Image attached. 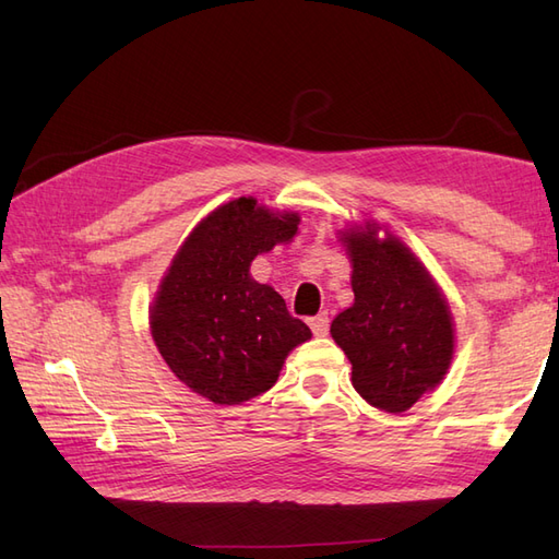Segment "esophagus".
<instances>
[{
    "label": "esophagus",
    "instance_id": "34e87169",
    "mask_svg": "<svg viewBox=\"0 0 559 559\" xmlns=\"http://www.w3.org/2000/svg\"><path fill=\"white\" fill-rule=\"evenodd\" d=\"M308 324H310V329H312L314 335H326V333H329V314L321 312V314H317V317H310Z\"/></svg>",
    "mask_w": 559,
    "mask_h": 559
}]
</instances>
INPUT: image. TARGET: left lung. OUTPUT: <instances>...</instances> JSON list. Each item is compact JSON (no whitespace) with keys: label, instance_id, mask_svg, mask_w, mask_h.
I'll use <instances>...</instances> for the list:
<instances>
[{"label":"left lung","instance_id":"left-lung-1","mask_svg":"<svg viewBox=\"0 0 559 559\" xmlns=\"http://www.w3.org/2000/svg\"><path fill=\"white\" fill-rule=\"evenodd\" d=\"M378 224L341 235L352 261V308L331 335L352 364V384L384 413L408 411L441 384L454 352L448 302L427 267Z\"/></svg>","mask_w":559,"mask_h":559}]
</instances>
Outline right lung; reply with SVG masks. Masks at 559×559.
Returning <instances> with one entry per match:
<instances>
[{
	"label": "right lung",
	"instance_id": "add662e5",
	"mask_svg": "<svg viewBox=\"0 0 559 559\" xmlns=\"http://www.w3.org/2000/svg\"><path fill=\"white\" fill-rule=\"evenodd\" d=\"M300 216L275 214L253 198L214 210L193 228L151 306V335L165 364L218 405L267 392L286 354L312 337L284 298L251 277V261L289 242Z\"/></svg>",
	"mask_w": 559,
	"mask_h": 559
}]
</instances>
